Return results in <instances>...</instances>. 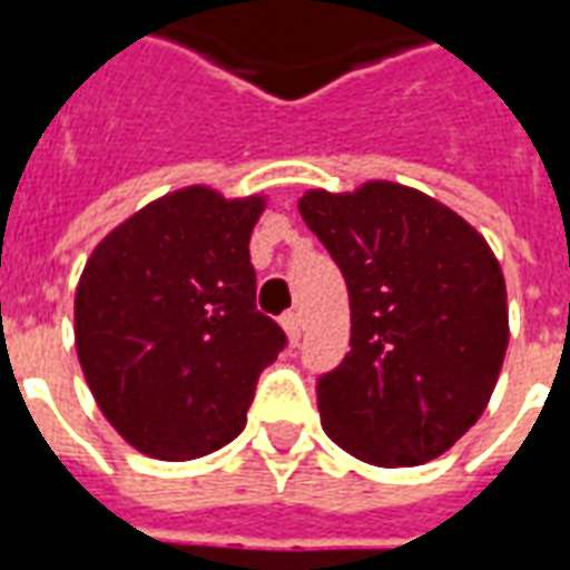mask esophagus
Listing matches in <instances>:
<instances>
[{
  "label": "esophagus",
  "mask_w": 570,
  "mask_h": 570,
  "mask_svg": "<svg viewBox=\"0 0 570 570\" xmlns=\"http://www.w3.org/2000/svg\"><path fill=\"white\" fill-rule=\"evenodd\" d=\"M284 330H286V335H289V342H293V345H298V338H302V330H305V321H302V314H286Z\"/></svg>",
  "instance_id": "esophagus-1"
}]
</instances>
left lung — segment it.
I'll return each mask as SVG.
<instances>
[{
    "instance_id": "1",
    "label": "left lung",
    "mask_w": 570,
    "mask_h": 570,
    "mask_svg": "<svg viewBox=\"0 0 570 570\" xmlns=\"http://www.w3.org/2000/svg\"><path fill=\"white\" fill-rule=\"evenodd\" d=\"M298 213L351 302V351L317 384L326 436L363 464H428L476 424L501 375V262L464 216L391 179L308 188Z\"/></svg>"
}]
</instances>
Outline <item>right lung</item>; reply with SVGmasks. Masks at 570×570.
I'll use <instances>...</instances> for the list:
<instances>
[{"label":"right lung","mask_w":570,"mask_h":570,"mask_svg":"<svg viewBox=\"0 0 570 570\" xmlns=\"http://www.w3.org/2000/svg\"><path fill=\"white\" fill-rule=\"evenodd\" d=\"M268 195L186 186L94 247L76 286V354L118 436L158 461L223 449L247 424L284 330L256 311L249 235Z\"/></svg>","instance_id":"obj_1"}]
</instances>
